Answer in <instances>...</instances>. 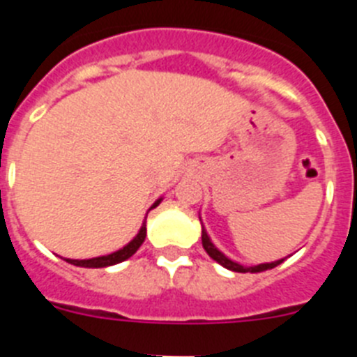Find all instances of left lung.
I'll return each instance as SVG.
<instances>
[{"label": "left lung", "instance_id": "1", "mask_svg": "<svg viewBox=\"0 0 357 357\" xmlns=\"http://www.w3.org/2000/svg\"><path fill=\"white\" fill-rule=\"evenodd\" d=\"M202 245H204V248H206L207 254L213 257L216 263H220L222 266H225L227 270H232V272H239V273H257V272H264V270H272V268L279 266L280 263L284 259H280V261H275V263H266V264H257V266H241V264L234 263V261H230L229 257H225V255L222 254V252L218 250L216 247H214L213 243H211L209 236H207V232L204 229H202Z\"/></svg>", "mask_w": 357, "mask_h": 357}]
</instances>
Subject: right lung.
Segmentation results:
<instances>
[{"label":"right lung","instance_id":"add662e5","mask_svg":"<svg viewBox=\"0 0 357 357\" xmlns=\"http://www.w3.org/2000/svg\"><path fill=\"white\" fill-rule=\"evenodd\" d=\"M159 202L160 200H157L155 204L151 206V209L159 206ZM144 238H146V225H144V223H143V227H141V230H139V234L135 236V238L132 239L130 243H128L127 247H123L121 250L114 252V254L102 255V257H93V259H82V261H78V259H66V261H68V263H71V264H75V266H84V268H105V266H112V264L121 263V261L128 259L130 255H134L135 252H137V248H139L141 245H143Z\"/></svg>","mask_w":357,"mask_h":357}]
</instances>
